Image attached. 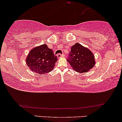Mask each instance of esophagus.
Instances as JSON below:
<instances>
[{
  "label": "esophagus",
  "mask_w": 122,
  "mask_h": 122,
  "mask_svg": "<svg viewBox=\"0 0 122 122\" xmlns=\"http://www.w3.org/2000/svg\"><path fill=\"white\" fill-rule=\"evenodd\" d=\"M64 54H61V53H58L57 55V57L58 58H61V57H64Z\"/></svg>",
  "instance_id": "1"
}]
</instances>
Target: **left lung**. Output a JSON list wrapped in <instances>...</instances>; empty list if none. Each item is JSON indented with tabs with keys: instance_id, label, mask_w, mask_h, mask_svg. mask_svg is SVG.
<instances>
[{
	"instance_id": "obj_1",
	"label": "left lung",
	"mask_w": 122,
	"mask_h": 122,
	"mask_svg": "<svg viewBox=\"0 0 122 122\" xmlns=\"http://www.w3.org/2000/svg\"><path fill=\"white\" fill-rule=\"evenodd\" d=\"M67 61L75 71L80 73L89 71L95 64L93 53L79 43L75 44L71 47Z\"/></svg>"
}]
</instances>
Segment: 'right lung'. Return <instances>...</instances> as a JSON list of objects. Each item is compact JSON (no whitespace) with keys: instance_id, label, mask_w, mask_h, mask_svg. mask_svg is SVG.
I'll return each mask as SVG.
<instances>
[{"instance_id":"add662e5","label":"right lung","mask_w":122,"mask_h":122,"mask_svg":"<svg viewBox=\"0 0 122 122\" xmlns=\"http://www.w3.org/2000/svg\"><path fill=\"white\" fill-rule=\"evenodd\" d=\"M57 60L52 50L46 44H43L31 50L26 62L32 71L38 74H45L52 70Z\"/></svg>"}]
</instances>
